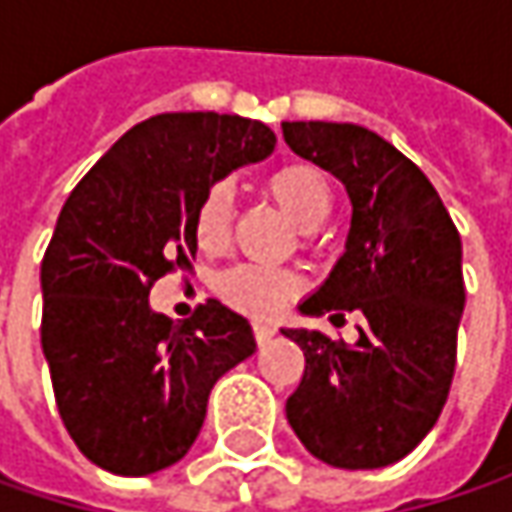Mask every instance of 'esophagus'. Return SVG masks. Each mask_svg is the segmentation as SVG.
Returning a JSON list of instances; mask_svg holds the SVG:
<instances>
[{
    "label": "esophagus",
    "instance_id": "obj_1",
    "mask_svg": "<svg viewBox=\"0 0 512 512\" xmlns=\"http://www.w3.org/2000/svg\"><path fill=\"white\" fill-rule=\"evenodd\" d=\"M253 336H256V344H267L276 336V327L265 325V322H256L253 325Z\"/></svg>",
    "mask_w": 512,
    "mask_h": 512
}]
</instances>
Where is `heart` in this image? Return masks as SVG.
Instances as JSON below:
<instances>
[{
	"instance_id": "1",
	"label": "heart",
	"mask_w": 512,
	"mask_h": 512,
	"mask_svg": "<svg viewBox=\"0 0 512 512\" xmlns=\"http://www.w3.org/2000/svg\"><path fill=\"white\" fill-rule=\"evenodd\" d=\"M267 193L287 213V219L310 236L325 225L333 210V190L325 173L307 162H290L267 176ZM233 196L227 185H213L196 210V242L202 250H219L230 239ZM296 276L290 270L262 265H236L222 273L219 293L227 302L253 316H270L296 293Z\"/></svg>"
}]
</instances>
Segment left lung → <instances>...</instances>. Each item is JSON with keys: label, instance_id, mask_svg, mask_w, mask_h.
Returning <instances> with one entry per match:
<instances>
[{"label": "left lung", "instance_id": "1", "mask_svg": "<svg viewBox=\"0 0 512 512\" xmlns=\"http://www.w3.org/2000/svg\"><path fill=\"white\" fill-rule=\"evenodd\" d=\"M302 159L330 170L353 216L344 253L305 316H362L359 339L285 327L305 350L287 422L333 467L376 470L404 459L442 413L464 310L462 239L436 187L379 133L347 122H282Z\"/></svg>", "mask_w": 512, "mask_h": 512}]
</instances>
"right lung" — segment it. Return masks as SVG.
Listing matches in <instances>:
<instances>
[{
	"instance_id": "add662e5",
	"label": "right lung",
	"mask_w": 512,
	"mask_h": 512,
	"mask_svg": "<svg viewBox=\"0 0 512 512\" xmlns=\"http://www.w3.org/2000/svg\"><path fill=\"white\" fill-rule=\"evenodd\" d=\"M276 148L230 113H159L73 187L42 259V350L59 416L90 462L150 476L196 442L213 384L253 356L245 316L207 299L185 322L150 287L196 256V210L230 170Z\"/></svg>"
}]
</instances>
